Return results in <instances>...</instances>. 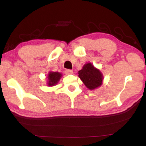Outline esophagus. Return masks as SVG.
I'll use <instances>...</instances> for the list:
<instances>
[{
  "label": "esophagus",
  "mask_w": 146,
  "mask_h": 146,
  "mask_svg": "<svg viewBox=\"0 0 146 146\" xmlns=\"http://www.w3.org/2000/svg\"><path fill=\"white\" fill-rule=\"evenodd\" d=\"M65 73H66V75H71V74L73 73V70H66V71H65Z\"/></svg>",
  "instance_id": "1"
}]
</instances>
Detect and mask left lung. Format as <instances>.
I'll use <instances>...</instances> for the list:
<instances>
[{
  "mask_svg": "<svg viewBox=\"0 0 146 146\" xmlns=\"http://www.w3.org/2000/svg\"><path fill=\"white\" fill-rule=\"evenodd\" d=\"M78 74L79 78L89 90H93L102 84L104 78L102 73L91 63L84 64Z\"/></svg>",
  "mask_w": 146,
  "mask_h": 146,
  "instance_id": "obj_1",
  "label": "left lung"
}]
</instances>
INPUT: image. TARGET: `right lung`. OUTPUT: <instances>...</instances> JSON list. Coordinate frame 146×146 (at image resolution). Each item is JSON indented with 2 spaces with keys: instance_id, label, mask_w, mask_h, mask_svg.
Segmentation results:
<instances>
[{
  "instance_id": "right-lung-1",
  "label": "right lung",
  "mask_w": 146,
  "mask_h": 146,
  "mask_svg": "<svg viewBox=\"0 0 146 146\" xmlns=\"http://www.w3.org/2000/svg\"><path fill=\"white\" fill-rule=\"evenodd\" d=\"M62 76V74L58 72H49L48 76V84L49 86H53L58 82Z\"/></svg>"
}]
</instances>
